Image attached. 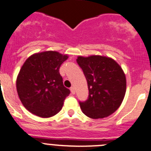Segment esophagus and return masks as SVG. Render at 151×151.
Returning <instances> with one entry per match:
<instances>
[{"label":"esophagus","mask_w":151,"mask_h":151,"mask_svg":"<svg viewBox=\"0 0 151 151\" xmlns=\"http://www.w3.org/2000/svg\"><path fill=\"white\" fill-rule=\"evenodd\" d=\"M70 90L72 94H75V88H74V86H71V87L70 88Z\"/></svg>","instance_id":"obj_1"}]
</instances>
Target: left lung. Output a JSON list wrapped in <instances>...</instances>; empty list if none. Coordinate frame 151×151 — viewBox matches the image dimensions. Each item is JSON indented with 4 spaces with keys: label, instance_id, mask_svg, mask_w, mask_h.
Returning <instances> with one entry per match:
<instances>
[{
    "label": "left lung",
    "instance_id": "1",
    "mask_svg": "<svg viewBox=\"0 0 151 151\" xmlns=\"http://www.w3.org/2000/svg\"><path fill=\"white\" fill-rule=\"evenodd\" d=\"M77 62L83 71L89 89L88 99L79 101L83 113L99 119L115 112L126 89V76L121 67L114 59L100 55L79 56Z\"/></svg>",
    "mask_w": 151,
    "mask_h": 151
}]
</instances>
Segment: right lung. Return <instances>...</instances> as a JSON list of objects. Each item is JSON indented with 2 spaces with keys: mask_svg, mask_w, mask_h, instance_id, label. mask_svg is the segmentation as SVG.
<instances>
[{
  "mask_svg": "<svg viewBox=\"0 0 151 151\" xmlns=\"http://www.w3.org/2000/svg\"><path fill=\"white\" fill-rule=\"evenodd\" d=\"M67 59L66 55L47 51L32 55L25 61L17 77L16 89L28 111L41 117H50L61 111L70 94L59 73L61 65Z\"/></svg>",
  "mask_w": 151,
  "mask_h": 151,
  "instance_id": "add662e5",
  "label": "right lung"
}]
</instances>
